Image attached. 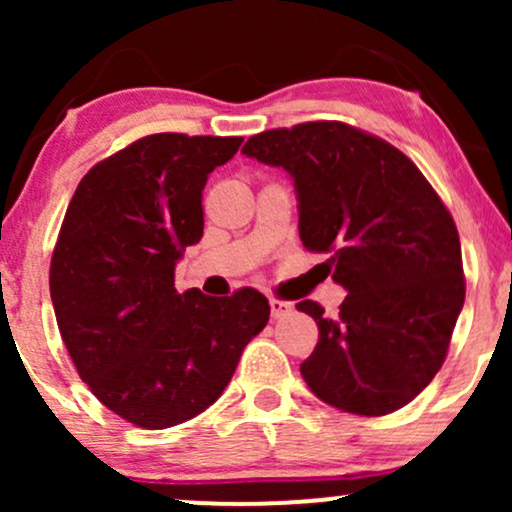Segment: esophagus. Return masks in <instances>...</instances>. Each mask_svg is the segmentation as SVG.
Listing matches in <instances>:
<instances>
[{
    "instance_id": "obj_1",
    "label": "esophagus",
    "mask_w": 512,
    "mask_h": 512,
    "mask_svg": "<svg viewBox=\"0 0 512 512\" xmlns=\"http://www.w3.org/2000/svg\"><path fill=\"white\" fill-rule=\"evenodd\" d=\"M269 308H272V317L274 320H279V317L289 315L293 305L286 303V301H276V298H269Z\"/></svg>"
}]
</instances>
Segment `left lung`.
Returning <instances> with one entry per match:
<instances>
[{
  "label": "left lung",
  "mask_w": 512,
  "mask_h": 512,
  "mask_svg": "<svg viewBox=\"0 0 512 512\" xmlns=\"http://www.w3.org/2000/svg\"><path fill=\"white\" fill-rule=\"evenodd\" d=\"M243 154L291 175L303 245L330 252L322 267L346 291L337 317L296 305L320 330L303 380L349 414L402 409L443 366L464 305L450 211L402 151L344 122L269 129Z\"/></svg>",
  "instance_id": "left-lung-1"
}]
</instances>
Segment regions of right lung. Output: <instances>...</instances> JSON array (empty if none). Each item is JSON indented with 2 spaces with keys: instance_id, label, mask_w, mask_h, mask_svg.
<instances>
[{
  "instance_id": "obj_1",
  "label": "right lung",
  "mask_w": 512,
  "mask_h": 512,
  "mask_svg": "<svg viewBox=\"0 0 512 512\" xmlns=\"http://www.w3.org/2000/svg\"><path fill=\"white\" fill-rule=\"evenodd\" d=\"M240 137L151 134L93 166L52 252L57 327L81 380L139 428L211 407L269 320L255 289L175 291V264L204 233L202 190Z\"/></svg>"
}]
</instances>
